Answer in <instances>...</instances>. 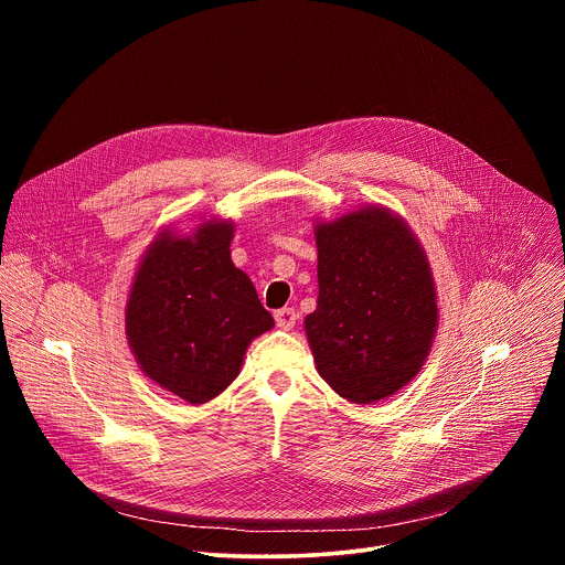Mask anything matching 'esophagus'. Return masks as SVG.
Instances as JSON below:
<instances>
[{
	"label": "esophagus",
	"mask_w": 565,
	"mask_h": 565,
	"mask_svg": "<svg viewBox=\"0 0 565 565\" xmlns=\"http://www.w3.org/2000/svg\"><path fill=\"white\" fill-rule=\"evenodd\" d=\"M275 321L281 331H290L297 324V312L295 308H281L275 312Z\"/></svg>",
	"instance_id": "obj_1"
}]
</instances>
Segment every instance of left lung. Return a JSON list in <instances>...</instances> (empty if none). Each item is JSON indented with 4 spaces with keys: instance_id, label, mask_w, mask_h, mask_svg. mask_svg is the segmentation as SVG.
<instances>
[{
    "instance_id": "left-lung-1",
    "label": "left lung",
    "mask_w": 565,
    "mask_h": 565,
    "mask_svg": "<svg viewBox=\"0 0 565 565\" xmlns=\"http://www.w3.org/2000/svg\"><path fill=\"white\" fill-rule=\"evenodd\" d=\"M317 308L303 329L317 373L349 402L369 405L407 386L436 331V284L409 223L364 205L315 223Z\"/></svg>"
}]
</instances>
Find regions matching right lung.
Instances as JSON below:
<instances>
[{"label": "right lung", "mask_w": 565, "mask_h": 565, "mask_svg": "<svg viewBox=\"0 0 565 565\" xmlns=\"http://www.w3.org/2000/svg\"><path fill=\"white\" fill-rule=\"evenodd\" d=\"M234 223L205 218L192 234L160 230L145 250L125 306L140 371L190 405L238 375L250 342L275 327L250 277L230 257Z\"/></svg>", "instance_id": "obj_1"}]
</instances>
